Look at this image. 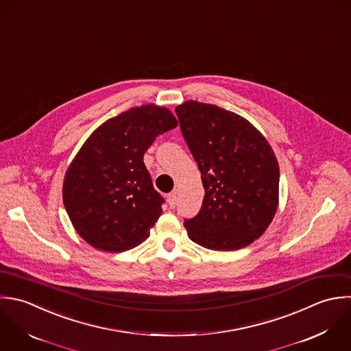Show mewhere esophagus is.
I'll list each match as a JSON object with an SVG mask.
<instances>
[{
  "instance_id": "obj_1",
  "label": "esophagus",
  "mask_w": 351,
  "mask_h": 351,
  "mask_svg": "<svg viewBox=\"0 0 351 351\" xmlns=\"http://www.w3.org/2000/svg\"><path fill=\"white\" fill-rule=\"evenodd\" d=\"M168 204H169V208H175L176 204H178V194L173 191L168 195Z\"/></svg>"
}]
</instances>
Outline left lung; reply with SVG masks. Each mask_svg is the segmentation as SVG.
<instances>
[{"mask_svg": "<svg viewBox=\"0 0 351 351\" xmlns=\"http://www.w3.org/2000/svg\"><path fill=\"white\" fill-rule=\"evenodd\" d=\"M198 164L205 197L184 221L189 238L210 250H238L260 238L279 206V164L267 138L245 117L217 105L176 106Z\"/></svg>", "mask_w": 351, "mask_h": 351, "instance_id": "1", "label": "left lung"}]
</instances>
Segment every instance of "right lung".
Masks as SVG:
<instances>
[{"instance_id": "add662e5", "label": "right lung", "mask_w": 351, "mask_h": 351, "mask_svg": "<svg viewBox=\"0 0 351 351\" xmlns=\"http://www.w3.org/2000/svg\"><path fill=\"white\" fill-rule=\"evenodd\" d=\"M176 125L165 106L141 105L102 123L82 145L65 172L62 202L90 246L120 253L149 238L164 199L152 184L143 154Z\"/></svg>"}]
</instances>
